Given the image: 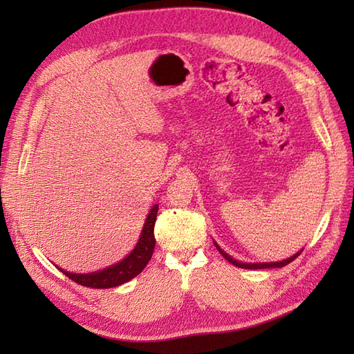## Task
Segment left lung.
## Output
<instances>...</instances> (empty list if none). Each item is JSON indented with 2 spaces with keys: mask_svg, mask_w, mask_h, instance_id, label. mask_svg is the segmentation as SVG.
<instances>
[{
  "mask_svg": "<svg viewBox=\"0 0 354 354\" xmlns=\"http://www.w3.org/2000/svg\"><path fill=\"white\" fill-rule=\"evenodd\" d=\"M214 245H216V248H217V251H219L225 259H227L230 263H232V265L234 266H237V268H243V269H269V268H283V266H286V265H289L290 261H293L295 260L299 254H301V251L299 252H297V254H293L292 257H289V259H286V260H281V261H270V263H243V261H237V260H234L231 257V255H228L227 252H225L223 250H221V246H217V243L214 242Z\"/></svg>",
  "mask_w": 354,
  "mask_h": 354,
  "instance_id": "8db88e82",
  "label": "left lung"
}]
</instances>
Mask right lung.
I'll return each mask as SVG.
<instances>
[{
  "mask_svg": "<svg viewBox=\"0 0 354 354\" xmlns=\"http://www.w3.org/2000/svg\"><path fill=\"white\" fill-rule=\"evenodd\" d=\"M156 214H158V204L152 207V209H150L146 217L145 227H142L137 246L133 248L132 252L127 255V257H124L122 261L115 263V265L104 268L102 270H95V272H91V274H73V272H66V270L62 268H57V269L74 283L86 286V288H91V289H109L123 283H127L129 280H132L133 277H137L141 270L146 268L149 260L152 259V254L155 250L153 227H155Z\"/></svg>",
  "mask_w": 354,
  "mask_h": 354,
  "instance_id": "add662e5",
  "label": "right lung"
}]
</instances>
